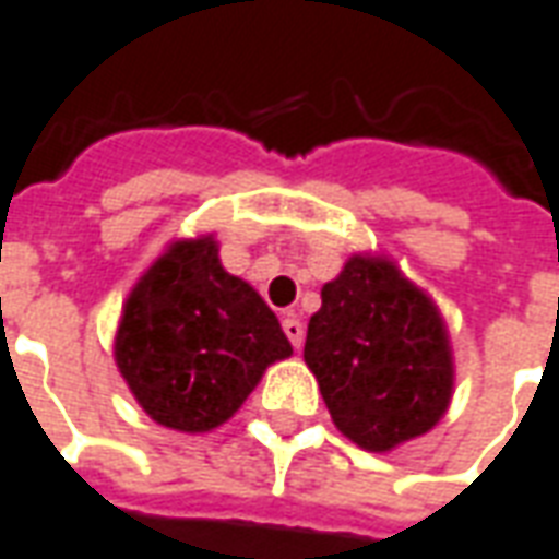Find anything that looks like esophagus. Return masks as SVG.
Masks as SVG:
<instances>
[{
  "mask_svg": "<svg viewBox=\"0 0 559 559\" xmlns=\"http://www.w3.org/2000/svg\"><path fill=\"white\" fill-rule=\"evenodd\" d=\"M283 331H286L288 343H292L295 349H300V343H304V334H307V331H304V322H300L295 312H286V316H283Z\"/></svg>",
  "mask_w": 559,
  "mask_h": 559,
  "instance_id": "1",
  "label": "esophagus"
}]
</instances>
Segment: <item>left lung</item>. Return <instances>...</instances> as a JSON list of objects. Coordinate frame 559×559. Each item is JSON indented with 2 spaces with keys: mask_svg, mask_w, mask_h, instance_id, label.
Listing matches in <instances>:
<instances>
[{
  "mask_svg": "<svg viewBox=\"0 0 559 559\" xmlns=\"http://www.w3.org/2000/svg\"><path fill=\"white\" fill-rule=\"evenodd\" d=\"M304 361L336 430L367 451L421 437L449 409L454 364L445 322L388 259L352 255L324 283Z\"/></svg>",
  "mask_w": 559,
  "mask_h": 559,
  "instance_id": "left-lung-1",
  "label": "left lung"
}]
</instances>
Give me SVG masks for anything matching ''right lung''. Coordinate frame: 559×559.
Wrapping results in <instances>:
<instances>
[{"label": "right lung", "mask_w": 559, "mask_h": 559, "mask_svg": "<svg viewBox=\"0 0 559 559\" xmlns=\"http://www.w3.org/2000/svg\"><path fill=\"white\" fill-rule=\"evenodd\" d=\"M292 355L280 319L231 276L213 237L177 240L122 307L114 358L156 425L204 433L225 425L273 361Z\"/></svg>", "instance_id": "1"}]
</instances>
